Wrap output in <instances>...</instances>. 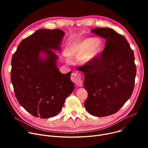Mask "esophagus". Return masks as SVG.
<instances>
[{
    "instance_id": "esophagus-1",
    "label": "esophagus",
    "mask_w": 148,
    "mask_h": 148,
    "mask_svg": "<svg viewBox=\"0 0 148 148\" xmlns=\"http://www.w3.org/2000/svg\"><path fill=\"white\" fill-rule=\"evenodd\" d=\"M71 80L72 81L75 83L77 86H82V79H81V75H80V74L77 72V71H75V72H74L72 75H71Z\"/></svg>"
}]
</instances>
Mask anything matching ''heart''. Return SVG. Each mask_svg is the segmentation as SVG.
Listing matches in <instances>:
<instances>
[{
    "label": "heart",
    "mask_w": 148,
    "mask_h": 148,
    "mask_svg": "<svg viewBox=\"0 0 148 148\" xmlns=\"http://www.w3.org/2000/svg\"><path fill=\"white\" fill-rule=\"evenodd\" d=\"M103 48V42L99 38H87L73 44L68 51H66V56H80L83 64H88L99 53Z\"/></svg>",
    "instance_id": "obj_1"
}]
</instances>
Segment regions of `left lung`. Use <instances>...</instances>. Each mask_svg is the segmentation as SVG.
I'll return each instance as SVG.
<instances>
[{
	"instance_id": "left-lung-1",
	"label": "left lung",
	"mask_w": 148,
	"mask_h": 148,
	"mask_svg": "<svg viewBox=\"0 0 148 148\" xmlns=\"http://www.w3.org/2000/svg\"><path fill=\"white\" fill-rule=\"evenodd\" d=\"M92 32L106 40L101 55L79 67L84 74L88 92L86 110L98 117L117 112L131 96L136 75L133 50L127 39L112 29L99 27Z\"/></svg>"
}]
</instances>
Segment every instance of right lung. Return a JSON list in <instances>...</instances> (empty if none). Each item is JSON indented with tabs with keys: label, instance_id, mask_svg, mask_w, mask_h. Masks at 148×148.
<instances>
[{
	"label": "right lung",
	"instance_id": "add662e5",
	"mask_svg": "<svg viewBox=\"0 0 148 148\" xmlns=\"http://www.w3.org/2000/svg\"><path fill=\"white\" fill-rule=\"evenodd\" d=\"M65 33L55 29H40L25 38L11 60V80L19 104L31 114L49 118L58 114L74 89L71 72L62 74L56 66ZM46 57L41 58L40 53Z\"/></svg>",
	"mask_w": 148,
	"mask_h": 148
}]
</instances>
